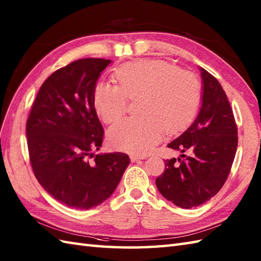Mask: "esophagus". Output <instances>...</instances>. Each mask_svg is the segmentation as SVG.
<instances>
[{
    "label": "esophagus",
    "instance_id": "34e87169",
    "mask_svg": "<svg viewBox=\"0 0 261 261\" xmlns=\"http://www.w3.org/2000/svg\"><path fill=\"white\" fill-rule=\"evenodd\" d=\"M145 158V155H136V154H132V155H130V159H131V161L132 162H136V161H138V160H141V159H144Z\"/></svg>",
    "mask_w": 261,
    "mask_h": 261
}]
</instances>
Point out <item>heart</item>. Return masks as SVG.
<instances>
[{
  "label": "heart",
  "instance_id": "obj_1",
  "mask_svg": "<svg viewBox=\"0 0 261 261\" xmlns=\"http://www.w3.org/2000/svg\"><path fill=\"white\" fill-rule=\"evenodd\" d=\"M117 84L98 82L93 105L106 123L125 112L129 100H137L138 116L125 118L108 131L113 148L144 154L160 141L163 131H179L190 122L200 105V84L190 71L172 68L158 59L126 63L116 71Z\"/></svg>",
  "mask_w": 261,
  "mask_h": 261
}]
</instances>
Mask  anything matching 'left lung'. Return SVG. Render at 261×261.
Instances as JSON below:
<instances>
[{
    "instance_id": "obj_1",
    "label": "left lung",
    "mask_w": 261,
    "mask_h": 261,
    "mask_svg": "<svg viewBox=\"0 0 261 261\" xmlns=\"http://www.w3.org/2000/svg\"><path fill=\"white\" fill-rule=\"evenodd\" d=\"M202 105L192 124L168 144L182 152L165 161L155 179L161 195L178 207L190 209L207 202L225 185L238 145V129L227 94L204 69ZM188 153V155H185Z\"/></svg>"
}]
</instances>
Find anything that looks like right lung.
I'll return each mask as SVG.
<instances>
[{"label": "right lung", "mask_w": 261, "mask_h": 261, "mask_svg": "<svg viewBox=\"0 0 261 261\" xmlns=\"http://www.w3.org/2000/svg\"><path fill=\"white\" fill-rule=\"evenodd\" d=\"M106 59H80L54 71L42 84L27 121L30 162L39 184L68 207L89 210L110 197L129 155L100 150L105 130L93 91Z\"/></svg>", "instance_id": "1"}]
</instances>
